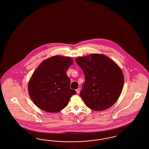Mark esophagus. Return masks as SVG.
I'll use <instances>...</instances> for the list:
<instances>
[{
    "label": "esophagus",
    "mask_w": 149,
    "mask_h": 149,
    "mask_svg": "<svg viewBox=\"0 0 149 149\" xmlns=\"http://www.w3.org/2000/svg\"><path fill=\"white\" fill-rule=\"evenodd\" d=\"M76 91H77V94H79V93H80V88H78L77 89Z\"/></svg>",
    "instance_id": "34e87169"
}]
</instances>
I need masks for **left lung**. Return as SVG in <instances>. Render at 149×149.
Masks as SVG:
<instances>
[{
	"label": "left lung",
	"mask_w": 149,
	"mask_h": 149,
	"mask_svg": "<svg viewBox=\"0 0 149 149\" xmlns=\"http://www.w3.org/2000/svg\"><path fill=\"white\" fill-rule=\"evenodd\" d=\"M85 77L80 96L86 106L102 111L115 104L122 92L124 76L120 67L104 54H92L75 59Z\"/></svg>",
	"instance_id": "left-lung-1"
}]
</instances>
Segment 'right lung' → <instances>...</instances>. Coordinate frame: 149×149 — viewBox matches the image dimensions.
Returning a JSON list of instances; mask_svg holds the SVG:
<instances>
[{"instance_id": "right-lung-1", "label": "right lung", "mask_w": 149, "mask_h": 149, "mask_svg": "<svg viewBox=\"0 0 149 149\" xmlns=\"http://www.w3.org/2000/svg\"><path fill=\"white\" fill-rule=\"evenodd\" d=\"M69 57L59 55L43 61L31 77L28 93L34 104L42 110L58 113L65 108L77 92L70 88L66 72L72 65Z\"/></svg>"}]
</instances>
